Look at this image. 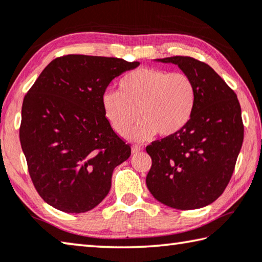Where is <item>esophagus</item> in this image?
Instances as JSON below:
<instances>
[{
  "label": "esophagus",
  "mask_w": 262,
  "mask_h": 262,
  "mask_svg": "<svg viewBox=\"0 0 262 262\" xmlns=\"http://www.w3.org/2000/svg\"><path fill=\"white\" fill-rule=\"evenodd\" d=\"M140 151H142V148L138 146V144H134V146L132 147V154H138Z\"/></svg>",
  "instance_id": "34e87169"
}]
</instances>
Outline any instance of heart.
I'll list each match as a JSON object with an SVG mask.
<instances>
[{
    "instance_id": "1",
    "label": "heart",
    "mask_w": 262,
    "mask_h": 262,
    "mask_svg": "<svg viewBox=\"0 0 262 262\" xmlns=\"http://www.w3.org/2000/svg\"><path fill=\"white\" fill-rule=\"evenodd\" d=\"M194 105V87L184 73L140 68L123 76L119 92L106 91L101 95L103 115L112 129L121 138L129 134L139 142L177 134L188 124Z\"/></svg>"
}]
</instances>
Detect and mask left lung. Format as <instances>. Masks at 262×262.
<instances>
[{
	"label": "left lung",
	"mask_w": 262,
	"mask_h": 262,
	"mask_svg": "<svg viewBox=\"0 0 262 262\" xmlns=\"http://www.w3.org/2000/svg\"><path fill=\"white\" fill-rule=\"evenodd\" d=\"M175 64L194 87L192 115L177 134L147 147L152 160L146 183L154 198L177 210L213 203L231 180L244 141L235 93L212 68L194 58L156 59Z\"/></svg>",
	"instance_id": "left-lung-1"
}]
</instances>
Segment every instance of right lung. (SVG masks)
Instances as JSON below:
<instances>
[{"label": "right lung", "mask_w": 262, "mask_h": 262, "mask_svg": "<svg viewBox=\"0 0 262 262\" xmlns=\"http://www.w3.org/2000/svg\"><path fill=\"white\" fill-rule=\"evenodd\" d=\"M120 58L69 55L52 60L27 93L19 140L37 192L55 209L84 213L108 194L130 147L103 115L101 95L138 68Z\"/></svg>", "instance_id": "add662e5"}]
</instances>
